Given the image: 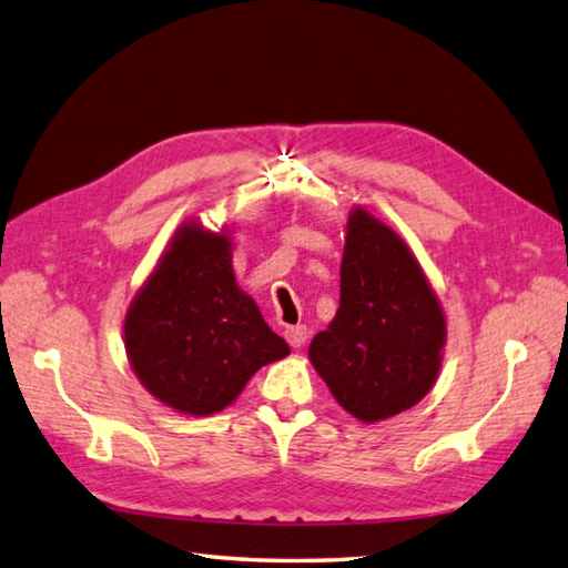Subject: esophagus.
<instances>
[{
    "mask_svg": "<svg viewBox=\"0 0 568 568\" xmlns=\"http://www.w3.org/2000/svg\"><path fill=\"white\" fill-rule=\"evenodd\" d=\"M307 337H310V329L305 325H295L285 329V339L291 342V347H303Z\"/></svg>",
    "mask_w": 568,
    "mask_h": 568,
    "instance_id": "34e87169",
    "label": "esophagus"
}]
</instances>
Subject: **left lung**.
Segmentation results:
<instances>
[{
  "label": "left lung",
  "mask_w": 568,
  "mask_h": 568,
  "mask_svg": "<svg viewBox=\"0 0 568 568\" xmlns=\"http://www.w3.org/2000/svg\"><path fill=\"white\" fill-rule=\"evenodd\" d=\"M446 317L414 253L364 209L347 221L339 310L310 344V362L354 418L416 406L440 369Z\"/></svg>",
  "instance_id": "left-lung-1"
}]
</instances>
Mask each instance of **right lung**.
<instances>
[{
	"instance_id": "obj_1",
	"label": "right lung",
	"mask_w": 568,
	"mask_h": 568,
	"mask_svg": "<svg viewBox=\"0 0 568 568\" xmlns=\"http://www.w3.org/2000/svg\"><path fill=\"white\" fill-rule=\"evenodd\" d=\"M125 349L142 386L192 416L226 408L261 366L291 354L236 285L226 233L194 221L132 300Z\"/></svg>"
}]
</instances>
